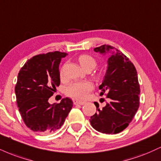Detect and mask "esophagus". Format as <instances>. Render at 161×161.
Masks as SVG:
<instances>
[{
  "instance_id": "34e87169",
  "label": "esophagus",
  "mask_w": 161,
  "mask_h": 161,
  "mask_svg": "<svg viewBox=\"0 0 161 161\" xmlns=\"http://www.w3.org/2000/svg\"><path fill=\"white\" fill-rule=\"evenodd\" d=\"M73 103L75 104V105H84L85 103H86V102H83V101H79V100H75V101H73Z\"/></svg>"
}]
</instances>
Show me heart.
Instances as JSON below:
<instances>
[{"instance_id": "1", "label": "heart", "mask_w": 161, "mask_h": 161, "mask_svg": "<svg viewBox=\"0 0 161 161\" xmlns=\"http://www.w3.org/2000/svg\"><path fill=\"white\" fill-rule=\"evenodd\" d=\"M79 64L86 70H92L96 67V59L92 55H82L78 58ZM94 88L92 83L88 81L75 82L71 83L66 88V94L70 97L77 100H84L88 97V94Z\"/></svg>"}]
</instances>
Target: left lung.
Masks as SVG:
<instances>
[{"label":"left lung","mask_w":161,"mask_h":161,"mask_svg":"<svg viewBox=\"0 0 161 161\" xmlns=\"http://www.w3.org/2000/svg\"><path fill=\"white\" fill-rule=\"evenodd\" d=\"M115 49L109 45L94 48V52L106 54ZM102 84L100 95L106 94L110 102L102 109L94 103L97 112L91 117V125L98 132L115 134L131 122L139 106L140 93L136 69L127 56L119 50L112 52Z\"/></svg>","instance_id":"left-lung-1"}]
</instances>
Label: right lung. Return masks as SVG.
Instances as JSON below:
<instances>
[{
  "label": "right lung",
  "mask_w": 161,
  "mask_h": 161,
  "mask_svg": "<svg viewBox=\"0 0 161 161\" xmlns=\"http://www.w3.org/2000/svg\"><path fill=\"white\" fill-rule=\"evenodd\" d=\"M66 55L55 51L34 56L19 71L15 87L17 105L25 124L34 132H55L72 109L68 97L52 105L48 101L60 85L59 64Z\"/></svg>",
  "instance_id": "obj_1"
}]
</instances>
